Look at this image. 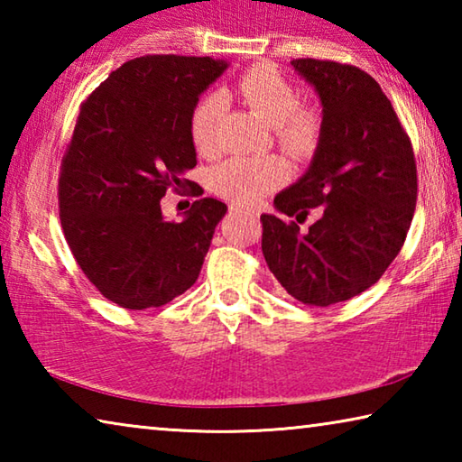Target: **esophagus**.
<instances>
[{
    "label": "esophagus",
    "instance_id": "34e87169",
    "mask_svg": "<svg viewBox=\"0 0 462 462\" xmlns=\"http://www.w3.org/2000/svg\"><path fill=\"white\" fill-rule=\"evenodd\" d=\"M230 212H234V214H238V212H242V208H238V206H230Z\"/></svg>",
    "mask_w": 462,
    "mask_h": 462
}]
</instances>
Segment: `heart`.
Returning <instances> with one entry per match:
<instances>
[{"label": "heart", "mask_w": 462, "mask_h": 462, "mask_svg": "<svg viewBox=\"0 0 462 462\" xmlns=\"http://www.w3.org/2000/svg\"><path fill=\"white\" fill-rule=\"evenodd\" d=\"M236 91L271 126L289 152L306 154L319 136V116L300 106V96L275 67L256 65L240 77ZM226 112L220 91L208 93L195 106L189 122L191 140L199 152H214L216 132ZM287 167L277 156H232L214 169L212 185L226 199L238 206H254L285 181Z\"/></svg>", "instance_id": "1"}]
</instances>
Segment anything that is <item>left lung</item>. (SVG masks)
I'll use <instances>...</instances> for the list:
<instances>
[{"instance_id":"left-lung-1","label":"left lung","mask_w":462,"mask_h":462,"mask_svg":"<svg viewBox=\"0 0 462 462\" xmlns=\"http://www.w3.org/2000/svg\"><path fill=\"white\" fill-rule=\"evenodd\" d=\"M316 89L322 126L310 167L263 214V254L281 287L308 306H332L377 283L403 246L418 198L411 143L379 83L353 65L295 59Z\"/></svg>"}]
</instances>
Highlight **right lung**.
<instances>
[{"mask_svg": "<svg viewBox=\"0 0 462 462\" xmlns=\"http://www.w3.org/2000/svg\"><path fill=\"white\" fill-rule=\"evenodd\" d=\"M226 69L209 57L148 54L81 104L59 179L60 226L85 277L120 308H161L185 293L228 212L214 198L193 201L181 222L161 209L167 189L189 183L191 114Z\"/></svg>", "mask_w": 462, "mask_h": 462, "instance_id": "right-lung-1", "label": "right lung"}]
</instances>
